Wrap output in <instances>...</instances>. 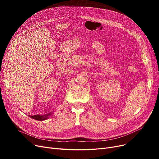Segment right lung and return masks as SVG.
I'll list each match as a JSON object with an SVG mask.
<instances>
[{
	"instance_id": "1",
	"label": "right lung",
	"mask_w": 159,
	"mask_h": 159,
	"mask_svg": "<svg viewBox=\"0 0 159 159\" xmlns=\"http://www.w3.org/2000/svg\"><path fill=\"white\" fill-rule=\"evenodd\" d=\"M52 114H53V113L50 112L49 113H47V114L43 115L37 114V115H29V116L33 119L37 120H44L48 119L49 116L50 115H52Z\"/></svg>"
}]
</instances>
